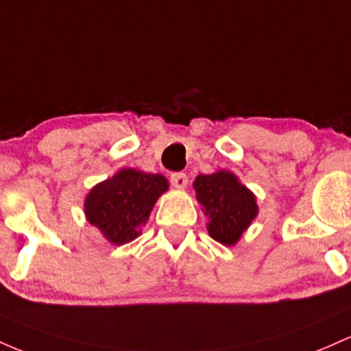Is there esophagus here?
Instances as JSON below:
<instances>
[{
	"label": "esophagus",
	"instance_id": "1",
	"mask_svg": "<svg viewBox=\"0 0 351 351\" xmlns=\"http://www.w3.org/2000/svg\"><path fill=\"white\" fill-rule=\"evenodd\" d=\"M171 182L176 189H186L189 177L184 172H174V174H171Z\"/></svg>",
	"mask_w": 351,
	"mask_h": 351
}]
</instances>
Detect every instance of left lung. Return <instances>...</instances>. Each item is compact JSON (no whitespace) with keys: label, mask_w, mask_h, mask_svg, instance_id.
Masks as SVG:
<instances>
[{"label":"left lung","mask_w":351,"mask_h":351,"mask_svg":"<svg viewBox=\"0 0 351 351\" xmlns=\"http://www.w3.org/2000/svg\"><path fill=\"white\" fill-rule=\"evenodd\" d=\"M197 200L208 215V235L223 245H234L257 215L255 197L232 172L197 176Z\"/></svg>","instance_id":"8db88e82"}]
</instances>
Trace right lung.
<instances>
[{"label": "right lung", "instance_id": "right-lung-1", "mask_svg": "<svg viewBox=\"0 0 351 351\" xmlns=\"http://www.w3.org/2000/svg\"><path fill=\"white\" fill-rule=\"evenodd\" d=\"M167 180L159 174L123 169L112 179L97 184L86 197V215L109 242L116 245L131 242L141 234L152 206Z\"/></svg>", "mask_w": 351, "mask_h": 351}]
</instances>
